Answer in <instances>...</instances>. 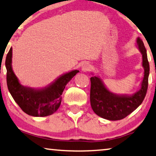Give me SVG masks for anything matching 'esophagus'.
<instances>
[{"mask_svg": "<svg viewBox=\"0 0 156 156\" xmlns=\"http://www.w3.org/2000/svg\"><path fill=\"white\" fill-rule=\"evenodd\" d=\"M91 67V66L90 64H89L88 62H85L82 65L81 69H82V71H83V72H87V71L90 70Z\"/></svg>", "mask_w": 156, "mask_h": 156, "instance_id": "obj_1", "label": "esophagus"}]
</instances>
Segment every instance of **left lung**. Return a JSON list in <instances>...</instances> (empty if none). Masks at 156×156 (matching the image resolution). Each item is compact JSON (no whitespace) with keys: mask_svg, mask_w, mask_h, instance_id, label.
<instances>
[{"mask_svg":"<svg viewBox=\"0 0 156 156\" xmlns=\"http://www.w3.org/2000/svg\"><path fill=\"white\" fill-rule=\"evenodd\" d=\"M136 47L142 54L144 76L140 88L132 94H118L108 90L99 76L91 77L90 103L94 112L110 121H117L127 117L141 105L147 94L149 75V64L143 41L138 37ZM94 75V73H91Z\"/></svg>","mask_w":156,"mask_h":156,"instance_id":"obj_1","label":"left lung"}]
</instances>
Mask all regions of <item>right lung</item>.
Here are the masks:
<instances>
[{
  "label": "right lung",
  "instance_id": "right-lung-1",
  "mask_svg": "<svg viewBox=\"0 0 156 156\" xmlns=\"http://www.w3.org/2000/svg\"><path fill=\"white\" fill-rule=\"evenodd\" d=\"M12 63L11 47L5 60L7 88L21 110L33 117H46L55 112L60 105L65 86L79 72L76 69L68 71L46 87L33 88L21 85L14 72Z\"/></svg>",
  "mask_w": 156,
  "mask_h": 156
}]
</instances>
